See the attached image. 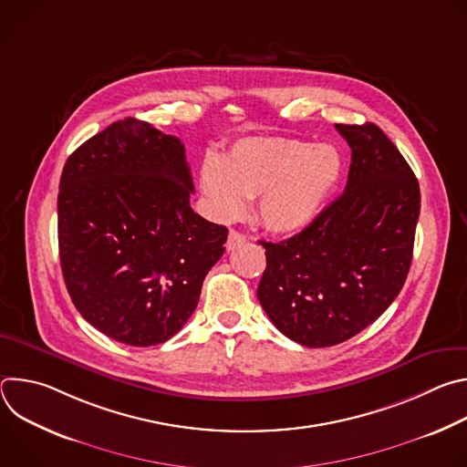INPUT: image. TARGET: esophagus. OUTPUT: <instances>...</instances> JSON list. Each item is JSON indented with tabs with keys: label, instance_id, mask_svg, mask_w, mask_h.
<instances>
[{
	"label": "esophagus",
	"instance_id": "obj_1",
	"mask_svg": "<svg viewBox=\"0 0 467 467\" xmlns=\"http://www.w3.org/2000/svg\"><path fill=\"white\" fill-rule=\"evenodd\" d=\"M247 242V238L242 234V233H238V231H231L229 233V236H227V251H233L234 247H240V245H244Z\"/></svg>",
	"mask_w": 467,
	"mask_h": 467
}]
</instances>
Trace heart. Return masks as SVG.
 I'll return each instance as SVG.
<instances>
[{
	"mask_svg": "<svg viewBox=\"0 0 467 467\" xmlns=\"http://www.w3.org/2000/svg\"><path fill=\"white\" fill-rule=\"evenodd\" d=\"M342 155L330 144L288 137H247L223 161L207 157L202 190L220 222L240 220L256 197L258 222L275 234H297L328 205L342 179Z\"/></svg>",
	"mask_w": 467,
	"mask_h": 467,
	"instance_id": "b5f03b06",
	"label": "heart"
}]
</instances>
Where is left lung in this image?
Segmentation results:
<instances>
[{
  "label": "left lung",
  "instance_id": "obj_1",
  "mask_svg": "<svg viewBox=\"0 0 467 467\" xmlns=\"http://www.w3.org/2000/svg\"><path fill=\"white\" fill-rule=\"evenodd\" d=\"M351 148L346 190L305 231L260 242L256 296L272 323L306 348L342 344L401 292L420 218V182L375 123H337Z\"/></svg>",
  "mask_w": 467,
  "mask_h": 467
}]
</instances>
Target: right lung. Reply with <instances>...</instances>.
Returning a JSON list of instances; mask_svg holds the SVG:
<instances>
[{
	"label": "right lung",
	"instance_id": "right-lung-1",
	"mask_svg": "<svg viewBox=\"0 0 467 467\" xmlns=\"http://www.w3.org/2000/svg\"><path fill=\"white\" fill-rule=\"evenodd\" d=\"M58 188L60 268L79 314L127 346L177 335L227 242L190 207L181 140L114 121L68 157Z\"/></svg>",
	"mask_w": 467,
	"mask_h": 467
}]
</instances>
